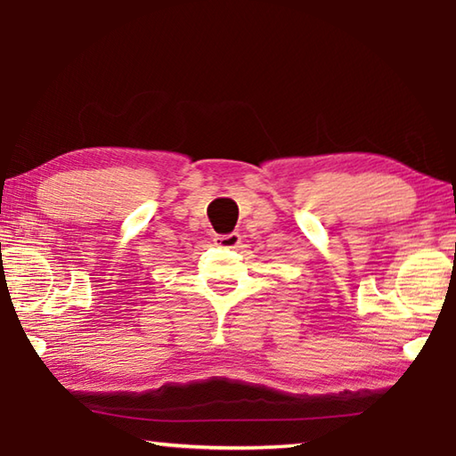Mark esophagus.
<instances>
[{"instance_id":"34e87169","label":"esophagus","mask_w":456,"mask_h":456,"mask_svg":"<svg viewBox=\"0 0 456 456\" xmlns=\"http://www.w3.org/2000/svg\"><path fill=\"white\" fill-rule=\"evenodd\" d=\"M213 241L217 247H223V249H235V247L241 243V235L239 233H227V235H215Z\"/></svg>"}]
</instances>
